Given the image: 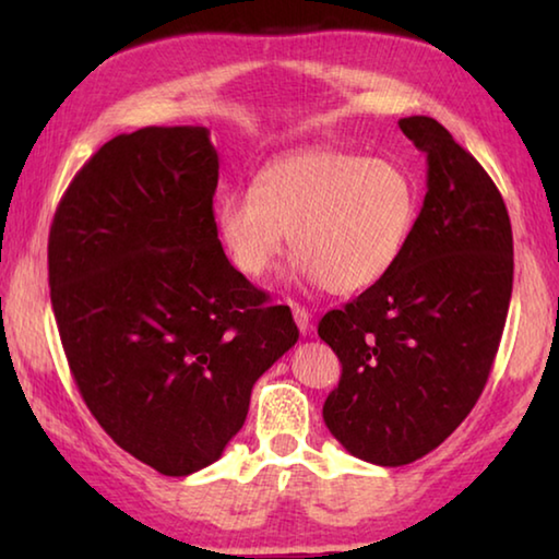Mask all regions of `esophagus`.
I'll return each instance as SVG.
<instances>
[{
  "instance_id": "obj_1",
  "label": "esophagus",
  "mask_w": 559,
  "mask_h": 559,
  "mask_svg": "<svg viewBox=\"0 0 559 559\" xmlns=\"http://www.w3.org/2000/svg\"><path fill=\"white\" fill-rule=\"evenodd\" d=\"M290 310H293V320H296L300 333L308 335L310 333V313H308V310L300 308V306H290Z\"/></svg>"
}]
</instances>
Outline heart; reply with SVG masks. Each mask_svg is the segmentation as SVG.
Instances as JSON below:
<instances>
[{"mask_svg": "<svg viewBox=\"0 0 559 559\" xmlns=\"http://www.w3.org/2000/svg\"><path fill=\"white\" fill-rule=\"evenodd\" d=\"M416 219L419 187L402 165L340 147L271 159L251 192L226 194L216 206L219 239L246 278L269 276L290 234L298 276L333 293L380 283Z\"/></svg>", "mask_w": 559, "mask_h": 559, "instance_id": "b5f03b06", "label": "heart"}]
</instances>
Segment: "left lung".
<instances>
[{"mask_svg":"<svg viewBox=\"0 0 559 559\" xmlns=\"http://www.w3.org/2000/svg\"><path fill=\"white\" fill-rule=\"evenodd\" d=\"M400 128L427 153L412 239L380 283L318 325L343 365L325 427L377 466L427 456L466 419L513 293V231L493 179L433 118H402Z\"/></svg>","mask_w":559,"mask_h":559,"instance_id":"1","label":"left lung"}]
</instances>
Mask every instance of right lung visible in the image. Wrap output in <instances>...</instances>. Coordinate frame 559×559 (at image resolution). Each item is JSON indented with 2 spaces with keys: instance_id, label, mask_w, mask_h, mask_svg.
Masks as SVG:
<instances>
[{
  "instance_id": "obj_1",
  "label": "right lung",
  "mask_w": 559,
  "mask_h": 559,
  "mask_svg": "<svg viewBox=\"0 0 559 559\" xmlns=\"http://www.w3.org/2000/svg\"><path fill=\"white\" fill-rule=\"evenodd\" d=\"M206 128H143L93 155L49 234V286L83 402L120 449L165 476L222 456L259 377L298 340L236 271L214 222Z\"/></svg>"
}]
</instances>
